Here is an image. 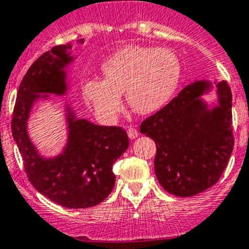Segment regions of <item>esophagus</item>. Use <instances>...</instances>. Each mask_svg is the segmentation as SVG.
Here are the masks:
<instances>
[{"label": "esophagus", "instance_id": "34e87169", "mask_svg": "<svg viewBox=\"0 0 249 249\" xmlns=\"http://www.w3.org/2000/svg\"><path fill=\"white\" fill-rule=\"evenodd\" d=\"M127 134H128V137L131 138V140H134V138H137V137H138V131H137L136 128H132V127H129V128L127 129Z\"/></svg>", "mask_w": 249, "mask_h": 249}]
</instances>
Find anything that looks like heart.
<instances>
[{"instance_id": "heart-1", "label": "heart", "mask_w": 249, "mask_h": 249, "mask_svg": "<svg viewBox=\"0 0 249 249\" xmlns=\"http://www.w3.org/2000/svg\"><path fill=\"white\" fill-rule=\"evenodd\" d=\"M102 71L105 79L88 80L83 93L101 120L113 122L123 108V92L141 115L165 106L179 85L181 64L168 48L127 45L105 61Z\"/></svg>"}]
</instances>
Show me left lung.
<instances>
[{"instance_id": "1", "label": "left lung", "mask_w": 249, "mask_h": 249, "mask_svg": "<svg viewBox=\"0 0 249 249\" xmlns=\"http://www.w3.org/2000/svg\"><path fill=\"white\" fill-rule=\"evenodd\" d=\"M215 84L213 108L201 100L211 83L195 81L141 124V133L156 142L157 179L175 196L190 197L215 185L233 150L231 89L226 81Z\"/></svg>"}]
</instances>
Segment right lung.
<instances>
[{"instance_id": "add662e5", "label": "right lung", "mask_w": 249, "mask_h": 249, "mask_svg": "<svg viewBox=\"0 0 249 249\" xmlns=\"http://www.w3.org/2000/svg\"><path fill=\"white\" fill-rule=\"evenodd\" d=\"M83 43L84 39H80ZM71 45H56L36 59L24 75L17 92L12 117L13 140L23 159L32 185L52 201L68 209H86L104 201L115 186L113 163L126 152L128 136L121 127L97 126L77 120L67 108L69 137L64 152L43 158L27 132L33 104L40 97L67 92L64 68L72 61Z\"/></svg>"}]
</instances>
